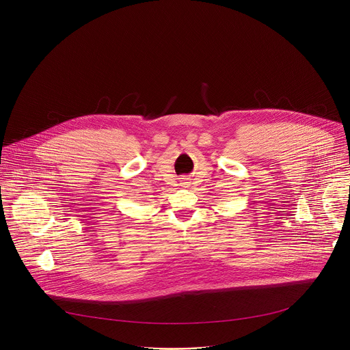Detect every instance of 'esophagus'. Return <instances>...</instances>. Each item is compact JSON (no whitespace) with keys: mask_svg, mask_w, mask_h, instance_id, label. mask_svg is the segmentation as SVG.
Segmentation results:
<instances>
[{"mask_svg":"<svg viewBox=\"0 0 350 350\" xmlns=\"http://www.w3.org/2000/svg\"><path fill=\"white\" fill-rule=\"evenodd\" d=\"M183 184H185V183H183Z\"/></svg>","mask_w":350,"mask_h":350,"instance_id":"esophagus-1","label":"esophagus"}]
</instances>
